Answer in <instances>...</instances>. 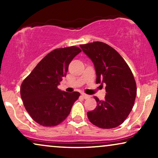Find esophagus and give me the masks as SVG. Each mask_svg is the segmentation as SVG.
<instances>
[{
	"label": "esophagus",
	"instance_id": "34e87169",
	"mask_svg": "<svg viewBox=\"0 0 158 158\" xmlns=\"http://www.w3.org/2000/svg\"><path fill=\"white\" fill-rule=\"evenodd\" d=\"M81 97L84 98V99H88V98L90 97L89 95H88V94H86L85 93H81Z\"/></svg>",
	"mask_w": 158,
	"mask_h": 158
}]
</instances>
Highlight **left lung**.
Segmentation results:
<instances>
[{"mask_svg": "<svg viewBox=\"0 0 158 158\" xmlns=\"http://www.w3.org/2000/svg\"><path fill=\"white\" fill-rule=\"evenodd\" d=\"M80 48L93 61L96 82L106 85L105 99L94 97L97 106L87 116L99 128H116L129 115L135 103L137 86L133 73L122 56L106 43L95 41Z\"/></svg>", "mask_w": 158, "mask_h": 158, "instance_id": "8db88e82", "label": "left lung"}]
</instances>
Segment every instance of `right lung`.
Segmentation results:
<instances>
[{"mask_svg": "<svg viewBox=\"0 0 158 158\" xmlns=\"http://www.w3.org/2000/svg\"><path fill=\"white\" fill-rule=\"evenodd\" d=\"M81 51L77 47L56 49L41 59L21 85V97L27 111L41 126L60 124L67 118L79 92L57 88L66 77L69 64Z\"/></svg>", "mask_w": 158, "mask_h": 158, "instance_id": "1", "label": "right lung"}]
</instances>
